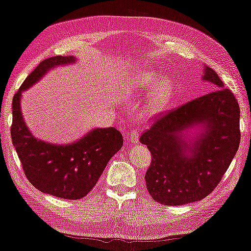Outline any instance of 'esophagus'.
<instances>
[{"instance_id":"obj_1","label":"esophagus","mask_w":251,"mask_h":251,"mask_svg":"<svg viewBox=\"0 0 251 251\" xmlns=\"http://www.w3.org/2000/svg\"><path fill=\"white\" fill-rule=\"evenodd\" d=\"M128 140L132 142V143H137V141H138V132H137V129H133L132 132H130L129 136H128Z\"/></svg>"}]
</instances>
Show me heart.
Here are the masks:
<instances>
[{"mask_svg":"<svg viewBox=\"0 0 251 251\" xmlns=\"http://www.w3.org/2000/svg\"><path fill=\"white\" fill-rule=\"evenodd\" d=\"M151 87L152 89L149 93L148 101L142 109V114L147 117H151L160 113L173 96V84L169 78L159 76L158 73L152 70L141 71L132 80L123 85L119 96L124 100L134 99L143 95Z\"/></svg>","mask_w":251,"mask_h":251,"instance_id":"obj_1","label":"heart"}]
</instances>
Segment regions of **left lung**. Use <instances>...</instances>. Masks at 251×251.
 I'll return each mask as SVG.
<instances>
[{
  "mask_svg": "<svg viewBox=\"0 0 251 251\" xmlns=\"http://www.w3.org/2000/svg\"><path fill=\"white\" fill-rule=\"evenodd\" d=\"M203 80L214 91L158 115L140 142L151 152L145 174L153 200L163 205H184L203 200L221 181L240 144V108L231 90L205 66ZM200 125L204 130L193 142L182 133Z\"/></svg>",
  "mask_w": 251,
  "mask_h": 251,
  "instance_id": "8db88e82",
  "label": "left lung"
}]
</instances>
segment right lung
<instances>
[{"instance_id":"1","label":"right lung","mask_w":251,"mask_h":251,"mask_svg":"<svg viewBox=\"0 0 251 251\" xmlns=\"http://www.w3.org/2000/svg\"><path fill=\"white\" fill-rule=\"evenodd\" d=\"M74 62L73 56H54L38 64L13 97L11 125L12 143L30 184L65 200L87 196L111 156L123 147V135L115 127L95 128L75 143L56 145L37 140L25 126L20 109L21 92L53 67Z\"/></svg>"}]
</instances>
